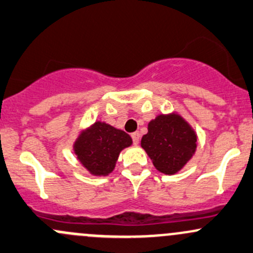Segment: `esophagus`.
Returning <instances> with one entry per match:
<instances>
[{"mask_svg":"<svg viewBox=\"0 0 253 253\" xmlns=\"http://www.w3.org/2000/svg\"><path fill=\"white\" fill-rule=\"evenodd\" d=\"M131 138H132V142H134V145H138V141H140V134H138L137 131L132 132Z\"/></svg>","mask_w":253,"mask_h":253,"instance_id":"34e87169","label":"esophagus"}]
</instances>
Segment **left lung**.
Returning a JSON list of instances; mask_svg holds the SVG:
<instances>
[{
    "label": "left lung",
    "instance_id": "obj_1",
    "mask_svg": "<svg viewBox=\"0 0 253 253\" xmlns=\"http://www.w3.org/2000/svg\"><path fill=\"white\" fill-rule=\"evenodd\" d=\"M141 146L160 172L172 175L186 165L197 148V135L177 115H160L148 123Z\"/></svg>",
    "mask_w": 253,
    "mask_h": 253
}]
</instances>
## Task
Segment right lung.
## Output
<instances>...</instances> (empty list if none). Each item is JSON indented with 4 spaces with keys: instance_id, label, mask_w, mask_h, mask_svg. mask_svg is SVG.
<instances>
[{
    "instance_id": "obj_1",
    "label": "right lung",
    "mask_w": 253,
    "mask_h": 253,
    "mask_svg": "<svg viewBox=\"0 0 253 253\" xmlns=\"http://www.w3.org/2000/svg\"><path fill=\"white\" fill-rule=\"evenodd\" d=\"M131 143V137L126 131L96 122L77 138L75 153L89 172L106 176L115 169L122 149Z\"/></svg>"
}]
</instances>
